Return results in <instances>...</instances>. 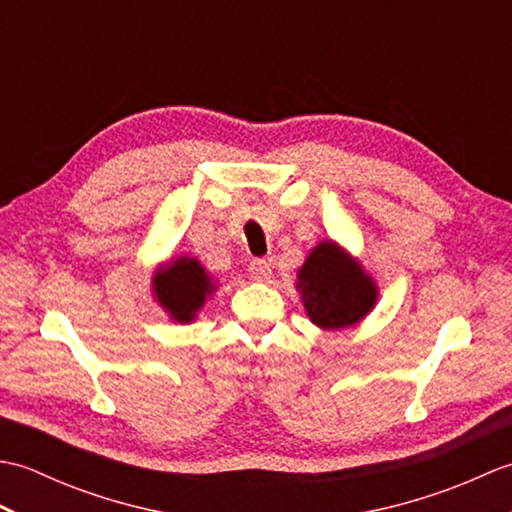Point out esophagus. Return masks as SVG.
<instances>
[{
  "instance_id": "esophagus-1",
  "label": "esophagus",
  "mask_w": 512,
  "mask_h": 512,
  "mask_svg": "<svg viewBox=\"0 0 512 512\" xmlns=\"http://www.w3.org/2000/svg\"><path fill=\"white\" fill-rule=\"evenodd\" d=\"M248 270H250V277L255 281H268L270 275H273V270H270V264L266 259H253Z\"/></svg>"
}]
</instances>
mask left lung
<instances>
[{
  "label": "left lung",
  "mask_w": 512,
  "mask_h": 512,
  "mask_svg": "<svg viewBox=\"0 0 512 512\" xmlns=\"http://www.w3.org/2000/svg\"><path fill=\"white\" fill-rule=\"evenodd\" d=\"M308 319L321 330L361 323L378 301V284L334 239H323L297 270L295 284Z\"/></svg>",
  "instance_id": "1"
}]
</instances>
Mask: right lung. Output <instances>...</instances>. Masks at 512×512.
I'll use <instances>...</instances> for the list:
<instances>
[{"instance_id":"obj_1","label":"right lung","mask_w":512,"mask_h":512,"mask_svg":"<svg viewBox=\"0 0 512 512\" xmlns=\"http://www.w3.org/2000/svg\"><path fill=\"white\" fill-rule=\"evenodd\" d=\"M217 281L206 273L200 259L180 255L151 275V295L176 323H193L204 303L213 297Z\"/></svg>"}]
</instances>
